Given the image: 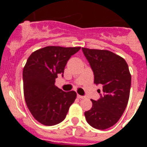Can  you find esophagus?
<instances>
[{
  "label": "esophagus",
  "instance_id": "1",
  "mask_svg": "<svg viewBox=\"0 0 147 147\" xmlns=\"http://www.w3.org/2000/svg\"><path fill=\"white\" fill-rule=\"evenodd\" d=\"M77 97H78V98H85V97L83 96H80V95H79V94L77 95Z\"/></svg>",
  "mask_w": 147,
  "mask_h": 147
}]
</instances>
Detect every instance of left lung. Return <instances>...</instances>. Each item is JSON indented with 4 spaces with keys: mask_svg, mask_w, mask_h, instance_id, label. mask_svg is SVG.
<instances>
[{
    "mask_svg": "<svg viewBox=\"0 0 147 147\" xmlns=\"http://www.w3.org/2000/svg\"><path fill=\"white\" fill-rule=\"evenodd\" d=\"M94 74V83L102 85V96L91 99V109L85 113L93 128L106 129L118 122L127 107L131 86V74L124 58L107 50L82 48ZM100 93V90H98Z\"/></svg>",
    "mask_w": 147,
    "mask_h": 147,
    "instance_id": "left-lung-1",
    "label": "left lung"
}]
</instances>
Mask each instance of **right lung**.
Segmentation results:
<instances>
[{
  "instance_id": "1",
  "label": "right lung",
  "mask_w": 147,
  "mask_h": 147,
  "mask_svg": "<svg viewBox=\"0 0 147 147\" xmlns=\"http://www.w3.org/2000/svg\"><path fill=\"white\" fill-rule=\"evenodd\" d=\"M81 47L46 46L29 56L23 67V93L30 113L38 122L53 126L64 120L76 93L65 92L55 85L58 75Z\"/></svg>"
}]
</instances>
